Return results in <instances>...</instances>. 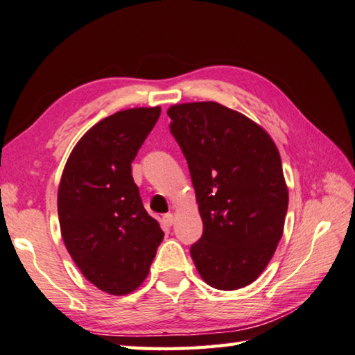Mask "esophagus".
Masks as SVG:
<instances>
[{"instance_id":"esophagus-1","label":"esophagus","mask_w":355,"mask_h":355,"mask_svg":"<svg viewBox=\"0 0 355 355\" xmlns=\"http://www.w3.org/2000/svg\"><path fill=\"white\" fill-rule=\"evenodd\" d=\"M163 225L164 227H172V223H173V214H166V216H163Z\"/></svg>"}]
</instances>
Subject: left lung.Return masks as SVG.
I'll return each instance as SVG.
<instances>
[{
	"label": "left lung",
	"mask_w": 355,
	"mask_h": 355,
	"mask_svg": "<svg viewBox=\"0 0 355 355\" xmlns=\"http://www.w3.org/2000/svg\"><path fill=\"white\" fill-rule=\"evenodd\" d=\"M167 114L203 220L192 261L211 287L248 286L284 230L288 191L279 152L262 127L217 102L173 105Z\"/></svg>",
	"instance_id": "1"
}]
</instances>
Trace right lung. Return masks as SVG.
Returning <instances> with one entry per match:
<instances>
[{
	"label": "right lung",
	"mask_w": 355,
	"mask_h": 355,
	"mask_svg": "<svg viewBox=\"0 0 355 355\" xmlns=\"http://www.w3.org/2000/svg\"><path fill=\"white\" fill-rule=\"evenodd\" d=\"M161 108H130L99 121L76 144L62 173V237L82 275L110 295H127L149 273L164 237L147 214L132 161Z\"/></svg>",
	"instance_id": "add662e5"
}]
</instances>
